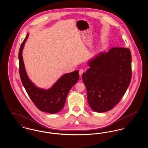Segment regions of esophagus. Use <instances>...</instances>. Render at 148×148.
<instances>
[{"label": "esophagus", "mask_w": 148, "mask_h": 148, "mask_svg": "<svg viewBox=\"0 0 148 148\" xmlns=\"http://www.w3.org/2000/svg\"><path fill=\"white\" fill-rule=\"evenodd\" d=\"M83 73H84V70H83V69H80V70H79V75H80V76H82Z\"/></svg>", "instance_id": "34e87169"}]
</instances>
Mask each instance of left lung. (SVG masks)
<instances>
[{
    "mask_svg": "<svg viewBox=\"0 0 148 148\" xmlns=\"http://www.w3.org/2000/svg\"><path fill=\"white\" fill-rule=\"evenodd\" d=\"M89 68L82 75L89 105L98 113L117 105L132 78V55L127 48H112L88 61Z\"/></svg>",
    "mask_w": 148,
    "mask_h": 148,
    "instance_id": "obj_1",
    "label": "left lung"
}]
</instances>
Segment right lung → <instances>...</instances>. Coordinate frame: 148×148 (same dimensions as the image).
<instances>
[{
  "label": "right lung",
  "mask_w": 148,
  "mask_h": 148,
  "mask_svg": "<svg viewBox=\"0 0 148 148\" xmlns=\"http://www.w3.org/2000/svg\"><path fill=\"white\" fill-rule=\"evenodd\" d=\"M29 33L21 43L19 51V73L22 84L29 97L35 106L43 112L56 114L63 108L66 97L71 88L77 83L79 79V71L64 74L48 89L40 88L35 85L29 79L25 70L23 58V50Z\"/></svg>",
  "instance_id": "1"
}]
</instances>
